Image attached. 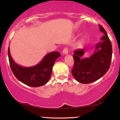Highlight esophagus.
Returning a JSON list of instances; mask_svg holds the SVG:
<instances>
[{
  "mask_svg": "<svg viewBox=\"0 0 120 120\" xmlns=\"http://www.w3.org/2000/svg\"><path fill=\"white\" fill-rule=\"evenodd\" d=\"M68 53V49L67 48H64V49L63 50V55H67Z\"/></svg>",
  "mask_w": 120,
  "mask_h": 120,
  "instance_id": "esophagus-1",
  "label": "esophagus"
}]
</instances>
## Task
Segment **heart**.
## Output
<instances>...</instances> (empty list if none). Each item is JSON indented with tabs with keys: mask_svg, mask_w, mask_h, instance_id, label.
Instances as JSON below:
<instances>
[{
	"mask_svg": "<svg viewBox=\"0 0 120 120\" xmlns=\"http://www.w3.org/2000/svg\"><path fill=\"white\" fill-rule=\"evenodd\" d=\"M85 39H81L80 41H79V42H78V43H77V46L78 47L82 46V45H83V44L85 43Z\"/></svg>",
	"mask_w": 120,
	"mask_h": 120,
	"instance_id": "heart-1",
	"label": "heart"
}]
</instances>
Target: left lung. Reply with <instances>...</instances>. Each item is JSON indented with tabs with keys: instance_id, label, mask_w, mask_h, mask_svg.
<instances>
[{
	"instance_id": "obj_1",
	"label": "left lung",
	"mask_w": 120,
	"mask_h": 120,
	"mask_svg": "<svg viewBox=\"0 0 120 120\" xmlns=\"http://www.w3.org/2000/svg\"><path fill=\"white\" fill-rule=\"evenodd\" d=\"M104 35L101 41L96 45L94 54L83 58L85 49L74 50V64L71 74L78 82L90 83L100 79L108 71L112 56V47L107 32L101 25H99Z\"/></svg>"
}]
</instances>
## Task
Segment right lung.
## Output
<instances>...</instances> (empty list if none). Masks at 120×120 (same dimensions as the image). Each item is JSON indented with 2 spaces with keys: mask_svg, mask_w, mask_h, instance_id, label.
I'll list each match as a JSON object with an SVG mask.
<instances>
[{
  "mask_svg": "<svg viewBox=\"0 0 120 120\" xmlns=\"http://www.w3.org/2000/svg\"><path fill=\"white\" fill-rule=\"evenodd\" d=\"M9 64L15 76L22 83L31 87H39L45 85L51 76L52 67L56 59L61 56L58 52H52L45 55L42 61L33 67H24L17 64L8 49Z\"/></svg>",
  "mask_w": 120,
  "mask_h": 120,
  "instance_id": "add662e5",
  "label": "right lung"
}]
</instances>
